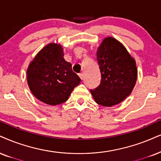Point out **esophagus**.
I'll return each instance as SVG.
<instances>
[{
  "instance_id": "1",
  "label": "esophagus",
  "mask_w": 161,
  "mask_h": 161,
  "mask_svg": "<svg viewBox=\"0 0 161 161\" xmlns=\"http://www.w3.org/2000/svg\"><path fill=\"white\" fill-rule=\"evenodd\" d=\"M79 77H80L81 80H83V79H84V74H83V73H80V74H79Z\"/></svg>"
}]
</instances>
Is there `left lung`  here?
Segmentation results:
<instances>
[{
    "label": "left lung",
    "instance_id": "left-lung-1",
    "mask_svg": "<svg viewBox=\"0 0 161 161\" xmlns=\"http://www.w3.org/2000/svg\"><path fill=\"white\" fill-rule=\"evenodd\" d=\"M101 84L91 94L97 104L112 107L124 101L132 92L137 79L136 61L119 41L106 37L96 52Z\"/></svg>",
    "mask_w": 161,
    "mask_h": 161
}]
</instances>
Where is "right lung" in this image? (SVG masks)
I'll list each match as a JSON object with an SVG mask.
<instances>
[{"label":"right lung","mask_w":161,"mask_h":161,"mask_svg":"<svg viewBox=\"0 0 161 161\" xmlns=\"http://www.w3.org/2000/svg\"><path fill=\"white\" fill-rule=\"evenodd\" d=\"M62 45L49 43L31 61L27 70V84L42 102L58 105L66 102L80 78L65 60Z\"/></svg>","instance_id":"obj_1"}]
</instances>
